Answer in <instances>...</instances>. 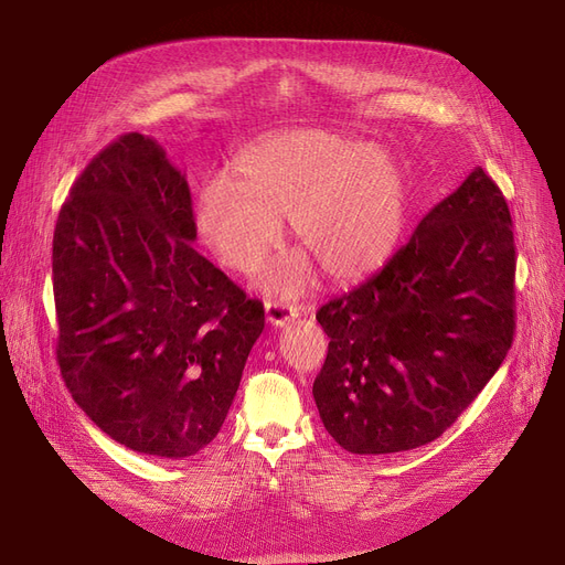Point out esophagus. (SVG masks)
Masks as SVG:
<instances>
[{"mask_svg":"<svg viewBox=\"0 0 565 565\" xmlns=\"http://www.w3.org/2000/svg\"><path fill=\"white\" fill-rule=\"evenodd\" d=\"M295 318H298V309L286 305V302H279V300H270L265 302V320L273 324V328H284V324L292 322Z\"/></svg>","mask_w":565,"mask_h":565,"instance_id":"esophagus-1","label":"esophagus"}]
</instances>
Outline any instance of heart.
Instances as JSON below:
<instances>
[{
    "label": "heart",
    "instance_id": "heart-1",
    "mask_svg": "<svg viewBox=\"0 0 565 565\" xmlns=\"http://www.w3.org/2000/svg\"><path fill=\"white\" fill-rule=\"evenodd\" d=\"M235 181L213 178L196 203V231L233 273L258 270L290 220L298 247L334 281H354L392 256L407 224V188L398 162L364 139L322 128L265 137L235 160ZM311 277L295 258L265 277L277 292H298Z\"/></svg>",
    "mask_w": 565,
    "mask_h": 565
}]
</instances>
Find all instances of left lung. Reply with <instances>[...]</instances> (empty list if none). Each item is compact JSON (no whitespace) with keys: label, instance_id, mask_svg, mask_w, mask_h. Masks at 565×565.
<instances>
[{"label":"left lung","instance_id":"left-lung-1","mask_svg":"<svg viewBox=\"0 0 565 565\" xmlns=\"http://www.w3.org/2000/svg\"><path fill=\"white\" fill-rule=\"evenodd\" d=\"M330 337L313 398L350 454L424 447L507 360L515 334L509 203L477 167L380 273L316 313Z\"/></svg>","mask_w":565,"mask_h":565}]
</instances>
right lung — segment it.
<instances>
[{
    "instance_id": "1",
    "label": "right lung",
    "mask_w": 565,
    "mask_h": 565,
    "mask_svg": "<svg viewBox=\"0 0 565 565\" xmlns=\"http://www.w3.org/2000/svg\"><path fill=\"white\" fill-rule=\"evenodd\" d=\"M194 241L185 175L139 132L86 164L52 241L71 396L118 444L171 460L217 437L265 328L263 305Z\"/></svg>"
}]
</instances>
